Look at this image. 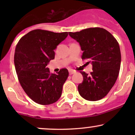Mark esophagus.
I'll return each mask as SVG.
<instances>
[{"label": "esophagus", "mask_w": 135, "mask_h": 135, "mask_svg": "<svg viewBox=\"0 0 135 135\" xmlns=\"http://www.w3.org/2000/svg\"><path fill=\"white\" fill-rule=\"evenodd\" d=\"M75 71L73 70H69V74L70 75H72V74H75Z\"/></svg>", "instance_id": "esophagus-1"}]
</instances>
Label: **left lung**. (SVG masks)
Instances as JSON below:
<instances>
[{
	"mask_svg": "<svg viewBox=\"0 0 135 135\" xmlns=\"http://www.w3.org/2000/svg\"><path fill=\"white\" fill-rule=\"evenodd\" d=\"M83 51L82 59L93 65L89 75L80 72L83 82L78 86L80 95L89 101H98L108 93L118 77L121 61L120 47L115 37L104 28H89L69 32Z\"/></svg>",
	"mask_w": 135,
	"mask_h": 135,
	"instance_id": "8db88e82",
	"label": "left lung"
}]
</instances>
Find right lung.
<instances>
[{"label":"right lung","mask_w":135,"mask_h":135,"mask_svg":"<svg viewBox=\"0 0 135 135\" xmlns=\"http://www.w3.org/2000/svg\"><path fill=\"white\" fill-rule=\"evenodd\" d=\"M68 36V32L55 33L37 29L20 38L15 49V69L21 87L38 104H52L59 100L63 84L69 77L66 69L52 74L46 66L55 59L54 50Z\"/></svg>","instance_id":"right-lung-1"}]
</instances>
